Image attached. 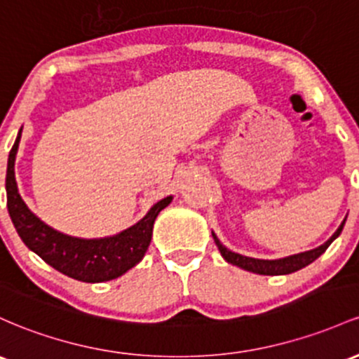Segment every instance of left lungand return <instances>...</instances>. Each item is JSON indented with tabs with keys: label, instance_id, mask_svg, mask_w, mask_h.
<instances>
[{
	"label": "left lung",
	"instance_id": "obj_1",
	"mask_svg": "<svg viewBox=\"0 0 359 359\" xmlns=\"http://www.w3.org/2000/svg\"><path fill=\"white\" fill-rule=\"evenodd\" d=\"M344 223H346V219L341 223V226L337 228L336 233L327 240L324 245L317 247V249L309 250V252H302V254L290 255V257H285V259H276V261H262V259H252V257H245V255L235 254V252L228 250L226 247L222 245V243H219V240L216 238L215 233H212V238H215L216 245H218V249H219V252H222V255L226 262L233 264V266H238V267H242V269L250 271V273H255V274L279 276V274H291V273H294V271H300L302 267L309 266V264H312L315 259L320 257V255L327 250V247H329L337 237H339L342 228H344Z\"/></svg>",
	"mask_w": 359,
	"mask_h": 359
}]
</instances>
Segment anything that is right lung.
<instances>
[{"label": "right lung", "mask_w": 359, "mask_h": 359, "mask_svg": "<svg viewBox=\"0 0 359 359\" xmlns=\"http://www.w3.org/2000/svg\"><path fill=\"white\" fill-rule=\"evenodd\" d=\"M20 137L22 131L8 156L6 206L23 243L59 273L83 283L110 281L135 267L151 242L156 216L170 204L172 196L158 201L141 222L116 237L83 240L62 235L42 223L20 198L15 180V156Z\"/></svg>", "instance_id": "1"}]
</instances>
